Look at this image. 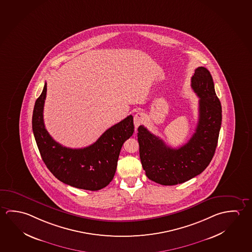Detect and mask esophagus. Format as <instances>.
Instances as JSON below:
<instances>
[{
  "mask_svg": "<svg viewBox=\"0 0 252 252\" xmlns=\"http://www.w3.org/2000/svg\"><path fill=\"white\" fill-rule=\"evenodd\" d=\"M144 122V115L142 112H137L136 114L133 117V123H134V127L135 129L139 127L140 125L143 124Z\"/></svg>",
  "mask_w": 252,
  "mask_h": 252,
  "instance_id": "34e87169",
  "label": "esophagus"
}]
</instances>
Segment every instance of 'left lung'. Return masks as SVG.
<instances>
[{
  "label": "left lung",
  "instance_id": "1",
  "mask_svg": "<svg viewBox=\"0 0 252 252\" xmlns=\"http://www.w3.org/2000/svg\"><path fill=\"white\" fill-rule=\"evenodd\" d=\"M190 86L199 97L198 122L187 143L173 149L143 126L138 128L140 158L146 176L162 186H175L198 176L215 156L222 116L210 72L198 66Z\"/></svg>",
  "mask_w": 252,
  "mask_h": 252
}]
</instances>
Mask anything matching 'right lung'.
<instances>
[{
  "label": "right lung",
  "mask_w": 252,
  "mask_h": 252,
  "mask_svg": "<svg viewBox=\"0 0 252 252\" xmlns=\"http://www.w3.org/2000/svg\"><path fill=\"white\" fill-rule=\"evenodd\" d=\"M46 96V83L32 114V130L42 160L54 177L66 185L83 190L103 189L113 179L121 148L133 133L132 116L107 129L91 146L69 149L46 131L43 119Z\"/></svg>",
  "instance_id": "right-lung-1"
}]
</instances>
